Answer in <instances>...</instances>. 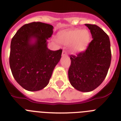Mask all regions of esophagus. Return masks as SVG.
Wrapping results in <instances>:
<instances>
[{
  "instance_id": "obj_1",
  "label": "esophagus",
  "mask_w": 121,
  "mask_h": 121,
  "mask_svg": "<svg viewBox=\"0 0 121 121\" xmlns=\"http://www.w3.org/2000/svg\"><path fill=\"white\" fill-rule=\"evenodd\" d=\"M67 55H68L67 52H66V51H65V50H63V51L62 52V56H67Z\"/></svg>"
}]
</instances>
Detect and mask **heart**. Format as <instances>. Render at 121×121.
<instances>
[{"label": "heart", "mask_w": 121, "mask_h": 121, "mask_svg": "<svg viewBox=\"0 0 121 121\" xmlns=\"http://www.w3.org/2000/svg\"><path fill=\"white\" fill-rule=\"evenodd\" d=\"M58 41L65 45L72 44L74 52H80L85 50L90 41V33L87 30L75 29L63 33Z\"/></svg>", "instance_id": "b5f03b06"}]
</instances>
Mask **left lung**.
<instances>
[{
  "mask_svg": "<svg viewBox=\"0 0 121 121\" xmlns=\"http://www.w3.org/2000/svg\"><path fill=\"white\" fill-rule=\"evenodd\" d=\"M92 39L85 51L71 55L68 77L71 85L82 92L92 91L103 82L107 75L111 60L108 36L94 24H85Z\"/></svg>",
  "mask_w": 121,
  "mask_h": 121,
  "instance_id": "left-lung-1",
  "label": "left lung"
}]
</instances>
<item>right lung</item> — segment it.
Instances as JSON below:
<instances>
[{"mask_svg":"<svg viewBox=\"0 0 121 121\" xmlns=\"http://www.w3.org/2000/svg\"><path fill=\"white\" fill-rule=\"evenodd\" d=\"M50 24H25L11 39L10 66L14 79L27 91H39L48 85L62 50H50L48 39L53 34Z\"/></svg>","mask_w":121,"mask_h":121,"instance_id":"add662e5","label":"right lung"}]
</instances>
